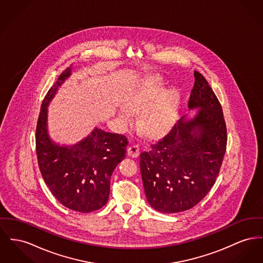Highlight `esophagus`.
<instances>
[{
  "mask_svg": "<svg viewBox=\"0 0 263 263\" xmlns=\"http://www.w3.org/2000/svg\"><path fill=\"white\" fill-rule=\"evenodd\" d=\"M139 146L137 144H131L127 149V153L130 157H137L139 155Z\"/></svg>",
  "mask_w": 263,
  "mask_h": 263,
  "instance_id": "esophagus-1",
  "label": "esophagus"
}]
</instances>
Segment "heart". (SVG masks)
I'll list each match as a JSON object with an SVG mask.
<instances>
[{"mask_svg": "<svg viewBox=\"0 0 263 263\" xmlns=\"http://www.w3.org/2000/svg\"><path fill=\"white\" fill-rule=\"evenodd\" d=\"M164 90L165 83L160 79H154L135 87L125 99L126 106L133 111L145 109L141 114L140 126L150 136L166 132L175 121L180 100L179 93L176 90H170L164 93L160 98L159 96ZM157 99L158 102L155 101ZM120 116L125 122L131 119V113L126 109L121 110Z\"/></svg>", "mask_w": 263, "mask_h": 263, "instance_id": "b5f03b06", "label": "heart"}]
</instances>
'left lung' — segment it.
Returning a JSON list of instances; mask_svg holds the SVG:
<instances>
[{
  "label": "left lung",
  "mask_w": 263,
  "mask_h": 263,
  "mask_svg": "<svg viewBox=\"0 0 263 263\" xmlns=\"http://www.w3.org/2000/svg\"><path fill=\"white\" fill-rule=\"evenodd\" d=\"M189 107H201L189 121L181 118L163 138L140 154L146 198L164 214L194 208L206 196L220 170L228 133L221 105L206 79L195 71Z\"/></svg>",
  "instance_id": "obj_1"
}]
</instances>
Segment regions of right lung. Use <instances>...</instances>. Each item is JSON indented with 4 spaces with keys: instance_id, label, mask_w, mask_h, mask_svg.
<instances>
[{
    "instance_id": "right-lung-1",
    "label": "right lung",
    "mask_w": 263,
    "mask_h": 263,
    "mask_svg": "<svg viewBox=\"0 0 263 263\" xmlns=\"http://www.w3.org/2000/svg\"><path fill=\"white\" fill-rule=\"evenodd\" d=\"M69 76L67 67L44 98L35 129L36 157L42 176L55 199L72 211L91 213L108 201L111 175L125 158L128 140L122 134L96 128L69 148L51 143L47 135V104Z\"/></svg>"
}]
</instances>
